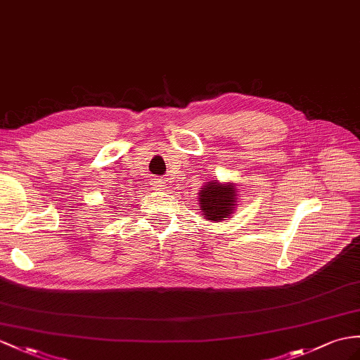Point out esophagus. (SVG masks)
Segmentation results:
<instances>
[{
	"instance_id": "34e87169",
	"label": "esophagus",
	"mask_w": 360,
	"mask_h": 360,
	"mask_svg": "<svg viewBox=\"0 0 360 360\" xmlns=\"http://www.w3.org/2000/svg\"><path fill=\"white\" fill-rule=\"evenodd\" d=\"M157 189H165V183L163 181H157Z\"/></svg>"
}]
</instances>
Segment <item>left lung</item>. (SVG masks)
<instances>
[{"instance_id": "obj_1", "label": "left lung", "mask_w": 360, "mask_h": 360, "mask_svg": "<svg viewBox=\"0 0 360 360\" xmlns=\"http://www.w3.org/2000/svg\"><path fill=\"white\" fill-rule=\"evenodd\" d=\"M198 205L201 210V217L207 221L220 223L231 218L238 205V189L235 183L220 180H210L200 188Z\"/></svg>"}]
</instances>
